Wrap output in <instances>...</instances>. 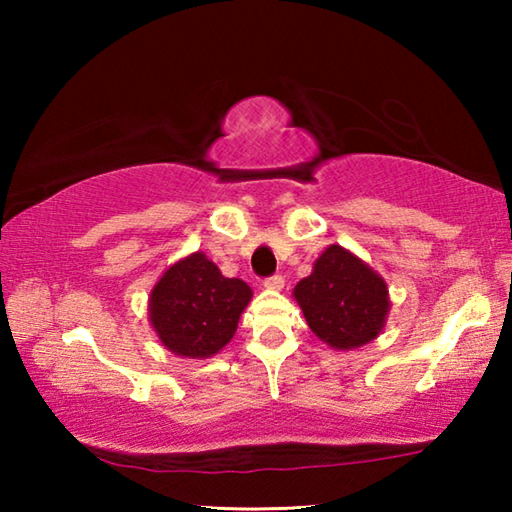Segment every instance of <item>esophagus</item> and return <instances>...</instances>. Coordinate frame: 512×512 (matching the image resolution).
<instances>
[{"instance_id": "obj_1", "label": "esophagus", "mask_w": 512, "mask_h": 512, "mask_svg": "<svg viewBox=\"0 0 512 512\" xmlns=\"http://www.w3.org/2000/svg\"><path fill=\"white\" fill-rule=\"evenodd\" d=\"M264 287H266V289H271V291H280V289L284 287V277H282V275H271V277H266V280H264Z\"/></svg>"}]
</instances>
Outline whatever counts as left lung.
Segmentation results:
<instances>
[{
	"instance_id": "obj_1",
	"label": "left lung",
	"mask_w": 512,
	"mask_h": 512,
	"mask_svg": "<svg viewBox=\"0 0 512 512\" xmlns=\"http://www.w3.org/2000/svg\"><path fill=\"white\" fill-rule=\"evenodd\" d=\"M293 298L311 332L341 352L375 341L391 311L384 277L339 244L323 250L311 275L296 284Z\"/></svg>"
}]
</instances>
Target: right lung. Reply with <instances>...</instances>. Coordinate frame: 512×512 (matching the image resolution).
<instances>
[{"label":"right lung","instance_id":"add662e5","mask_svg":"<svg viewBox=\"0 0 512 512\" xmlns=\"http://www.w3.org/2000/svg\"><path fill=\"white\" fill-rule=\"evenodd\" d=\"M253 289L239 277L221 275L205 253L178 259L155 282L149 323L160 343L183 359H210L237 332Z\"/></svg>","mask_w":512,"mask_h":512}]
</instances>
